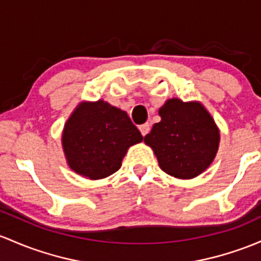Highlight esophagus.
Returning <instances> with one entry per match:
<instances>
[{"label": "esophagus", "mask_w": 261, "mask_h": 261, "mask_svg": "<svg viewBox=\"0 0 261 261\" xmlns=\"http://www.w3.org/2000/svg\"><path fill=\"white\" fill-rule=\"evenodd\" d=\"M139 130H140V133H141L142 136H146L148 134V131H150V125H148V124L140 125Z\"/></svg>", "instance_id": "1"}]
</instances>
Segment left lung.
Segmentation results:
<instances>
[{
	"label": "left lung",
	"instance_id": "left-lung-1",
	"mask_svg": "<svg viewBox=\"0 0 261 261\" xmlns=\"http://www.w3.org/2000/svg\"><path fill=\"white\" fill-rule=\"evenodd\" d=\"M161 121L145 136L162 171L181 179L197 177L213 162L219 146V130L198 101L170 99L159 110Z\"/></svg>",
	"mask_w": 261,
	"mask_h": 261
}]
</instances>
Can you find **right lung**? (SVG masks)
Listing matches in <instances>:
<instances>
[{"label":"right lung","instance_id":"obj_1","mask_svg":"<svg viewBox=\"0 0 261 261\" xmlns=\"http://www.w3.org/2000/svg\"><path fill=\"white\" fill-rule=\"evenodd\" d=\"M141 141L142 135L126 111L104 100L79 104L65 122L62 136L69 167L90 179L115 173L127 148Z\"/></svg>","mask_w":261,"mask_h":261}]
</instances>
